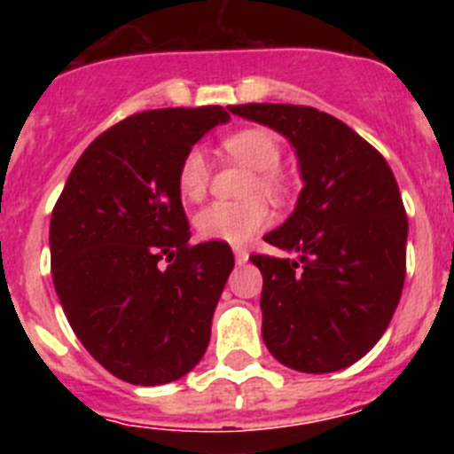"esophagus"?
<instances>
[{"mask_svg":"<svg viewBox=\"0 0 454 454\" xmlns=\"http://www.w3.org/2000/svg\"><path fill=\"white\" fill-rule=\"evenodd\" d=\"M247 250L246 247H234V259H236V263H239V266H243V263L247 262Z\"/></svg>","mask_w":454,"mask_h":454,"instance_id":"obj_1","label":"esophagus"}]
</instances>
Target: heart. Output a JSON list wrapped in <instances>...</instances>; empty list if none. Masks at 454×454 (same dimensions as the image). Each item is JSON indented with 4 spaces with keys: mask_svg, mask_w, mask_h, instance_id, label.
I'll return each instance as SVG.
<instances>
[{
    "mask_svg": "<svg viewBox=\"0 0 454 454\" xmlns=\"http://www.w3.org/2000/svg\"><path fill=\"white\" fill-rule=\"evenodd\" d=\"M224 152L236 161L254 170V182L250 184L252 192L266 195H282L284 179L277 172L282 163V145L268 129L250 127L227 136L223 143ZM208 186V161L202 150L192 147L179 163L177 188L179 195L188 202H198L204 198ZM270 220V211L259 200L247 202H214L204 207L195 215V230L204 240H220V243H246L256 231H262Z\"/></svg>",
    "mask_w": 454,
    "mask_h": 454,
    "instance_id": "b5f03b06",
    "label": "heart"
}]
</instances>
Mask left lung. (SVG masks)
Instances as JSON below:
<instances>
[{"label":"left lung","instance_id":"obj_1","mask_svg":"<svg viewBox=\"0 0 454 454\" xmlns=\"http://www.w3.org/2000/svg\"><path fill=\"white\" fill-rule=\"evenodd\" d=\"M230 111L282 134L304 184L293 214L263 236L298 256H250L263 275V343L293 371L352 366L384 334L404 284L409 227L391 168L318 108L240 104Z\"/></svg>","mask_w":454,"mask_h":454}]
</instances>
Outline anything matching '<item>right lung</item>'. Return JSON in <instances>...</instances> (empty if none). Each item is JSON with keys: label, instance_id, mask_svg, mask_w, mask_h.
Wrapping results in <instances>:
<instances>
[{"label": "right lung", "instance_id": "right-lung-1", "mask_svg": "<svg viewBox=\"0 0 454 454\" xmlns=\"http://www.w3.org/2000/svg\"><path fill=\"white\" fill-rule=\"evenodd\" d=\"M227 120L223 106L122 120L79 156L51 211V277L67 323L124 382H175L207 352L234 254L220 240L188 243L177 172Z\"/></svg>", "mask_w": 454, "mask_h": 454}]
</instances>
